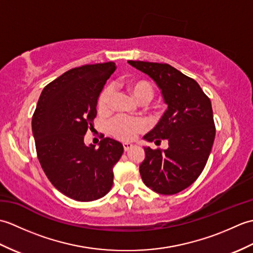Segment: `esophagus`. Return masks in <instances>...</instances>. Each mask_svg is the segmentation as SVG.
<instances>
[{"mask_svg": "<svg viewBox=\"0 0 253 253\" xmlns=\"http://www.w3.org/2000/svg\"><path fill=\"white\" fill-rule=\"evenodd\" d=\"M123 146H124V150H125V151H128V150L132 148V144L131 143H128V142L123 143Z\"/></svg>", "mask_w": 253, "mask_h": 253, "instance_id": "obj_1", "label": "esophagus"}]
</instances>
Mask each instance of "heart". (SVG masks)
Instances as JSON below:
<instances>
[{"label":"heart","mask_w":253,"mask_h":253,"mask_svg":"<svg viewBox=\"0 0 253 253\" xmlns=\"http://www.w3.org/2000/svg\"><path fill=\"white\" fill-rule=\"evenodd\" d=\"M126 89L129 91L138 102L146 103L154 96V88L152 84L146 79L133 78L125 84ZM113 90L111 85H106L99 94L96 101V109L101 114H107L111 111ZM152 110H158V106H152ZM146 122L141 118H127L117 116L107 124V131L110 135L122 141H131L139 133L146 130Z\"/></svg>","instance_id":"1"}]
</instances>
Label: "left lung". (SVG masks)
<instances>
[{
  "label": "left lung",
  "mask_w": 253,
  "mask_h": 253,
  "mask_svg": "<svg viewBox=\"0 0 253 253\" xmlns=\"http://www.w3.org/2000/svg\"><path fill=\"white\" fill-rule=\"evenodd\" d=\"M149 75L162 91L168 111L143 138L169 141V148H144L140 164L144 184L160 195H175L197 180L206 166L215 138L211 100L195 79L165 63L128 61Z\"/></svg>",
  "instance_id": "obj_1"
}]
</instances>
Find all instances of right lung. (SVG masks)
Instances as JSON below:
<instances>
[{
	"label": "right lung",
	"instance_id": "right-lung-1",
	"mask_svg": "<svg viewBox=\"0 0 253 253\" xmlns=\"http://www.w3.org/2000/svg\"><path fill=\"white\" fill-rule=\"evenodd\" d=\"M115 69L113 62L69 69L45 85L32 115L41 168L52 185L74 200L104 197L124 152L123 144L111 138L102 139L98 149L84 142L93 128L99 94Z\"/></svg>",
	"mask_w": 253,
	"mask_h": 253
}]
</instances>
